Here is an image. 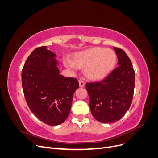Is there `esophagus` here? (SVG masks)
I'll return each instance as SVG.
<instances>
[{"label":"esophagus","instance_id":"1","mask_svg":"<svg viewBox=\"0 0 158 158\" xmlns=\"http://www.w3.org/2000/svg\"><path fill=\"white\" fill-rule=\"evenodd\" d=\"M79 85L80 88H84L85 86V82L82 80H79Z\"/></svg>","mask_w":158,"mask_h":158}]
</instances>
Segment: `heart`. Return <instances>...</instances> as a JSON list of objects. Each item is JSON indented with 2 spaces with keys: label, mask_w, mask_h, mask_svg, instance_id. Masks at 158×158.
<instances>
[{
  "label": "heart",
  "mask_w": 158,
  "mask_h": 158,
  "mask_svg": "<svg viewBox=\"0 0 158 158\" xmlns=\"http://www.w3.org/2000/svg\"><path fill=\"white\" fill-rule=\"evenodd\" d=\"M63 63L72 69L85 68V74L92 80L104 78L111 73L117 63L116 53L112 49L94 47L76 52L73 60L66 57Z\"/></svg>",
  "instance_id": "heart-1"
}]
</instances>
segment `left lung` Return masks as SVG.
<instances>
[{"mask_svg": "<svg viewBox=\"0 0 158 158\" xmlns=\"http://www.w3.org/2000/svg\"><path fill=\"white\" fill-rule=\"evenodd\" d=\"M118 66L101 82L85 85L93 117L103 123L119 121L130 108L135 89V73L123 49L113 47Z\"/></svg>", "mask_w": 158, "mask_h": 158, "instance_id": "1", "label": "left lung"}]
</instances>
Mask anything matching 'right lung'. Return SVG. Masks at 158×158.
Returning <instances> with one entry per match:
<instances>
[{"mask_svg": "<svg viewBox=\"0 0 158 158\" xmlns=\"http://www.w3.org/2000/svg\"><path fill=\"white\" fill-rule=\"evenodd\" d=\"M55 57L46 46L38 47L28 56L22 73L28 107L38 119L51 126L60 125L68 117L79 87L76 78L60 74Z\"/></svg>", "mask_w": 158, "mask_h": 158, "instance_id": "add662e5", "label": "right lung"}]
</instances>
